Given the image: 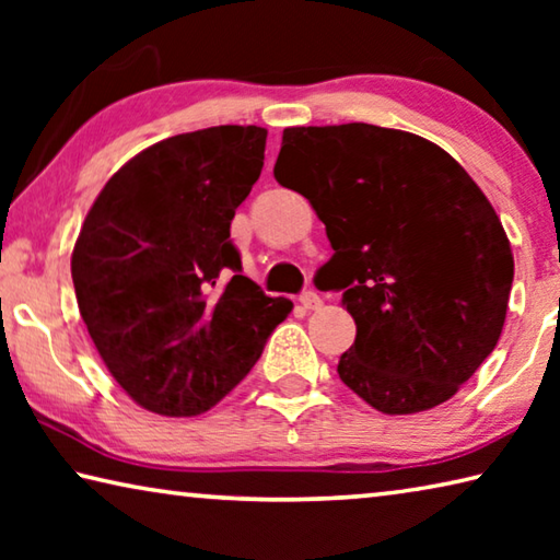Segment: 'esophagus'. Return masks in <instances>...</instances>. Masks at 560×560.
<instances>
[{
  "label": "esophagus",
  "instance_id": "obj_1",
  "mask_svg": "<svg viewBox=\"0 0 560 560\" xmlns=\"http://www.w3.org/2000/svg\"><path fill=\"white\" fill-rule=\"evenodd\" d=\"M299 301H301V306L308 308V311H316V308H320V303H324V301H320L318 293L311 291V289L303 291L301 296H299Z\"/></svg>",
  "mask_w": 560,
  "mask_h": 560
}]
</instances>
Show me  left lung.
Instances as JSON below:
<instances>
[{
  "label": "left lung",
  "mask_w": 560,
  "mask_h": 560,
  "mask_svg": "<svg viewBox=\"0 0 560 560\" xmlns=\"http://www.w3.org/2000/svg\"><path fill=\"white\" fill-rule=\"evenodd\" d=\"M273 177L314 205L334 246L316 279L343 291L358 328L340 381L385 415L450 400L494 350L514 281L467 170L412 132L346 122L283 130Z\"/></svg>",
  "instance_id": "obj_1"
}]
</instances>
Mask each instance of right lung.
<instances>
[{
  "label": "right lung",
  "instance_id": "right-lung-1",
  "mask_svg": "<svg viewBox=\"0 0 560 560\" xmlns=\"http://www.w3.org/2000/svg\"><path fill=\"white\" fill-rule=\"evenodd\" d=\"M264 145L257 126L160 140L108 179L81 226L71 257L81 318L110 375L150 412L210 410L293 308L242 277L230 240Z\"/></svg>",
  "mask_w": 560,
  "mask_h": 560
}]
</instances>
